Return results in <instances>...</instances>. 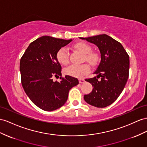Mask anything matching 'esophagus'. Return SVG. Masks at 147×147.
Returning a JSON list of instances; mask_svg holds the SVG:
<instances>
[{
  "label": "esophagus",
  "instance_id": "esophagus-1",
  "mask_svg": "<svg viewBox=\"0 0 147 147\" xmlns=\"http://www.w3.org/2000/svg\"><path fill=\"white\" fill-rule=\"evenodd\" d=\"M79 82H80V83H84L85 82L84 79H80V80H79Z\"/></svg>",
  "mask_w": 147,
  "mask_h": 147
}]
</instances>
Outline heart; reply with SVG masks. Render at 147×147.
<instances>
[{
    "instance_id": "b5f03b06",
    "label": "heart",
    "mask_w": 147,
    "mask_h": 147,
    "mask_svg": "<svg viewBox=\"0 0 147 147\" xmlns=\"http://www.w3.org/2000/svg\"><path fill=\"white\" fill-rule=\"evenodd\" d=\"M75 47L77 50L84 54V60L88 62L90 65H96L98 60V55L96 53L91 51L92 48L89 44L84 42H80L76 44ZM56 58L60 64L63 65H66L69 61V53L66 47L60 48L56 53ZM89 71V66L86 64H83L80 65H71L66 67L64 72L66 74L71 76L81 78L88 73Z\"/></svg>"
}]
</instances>
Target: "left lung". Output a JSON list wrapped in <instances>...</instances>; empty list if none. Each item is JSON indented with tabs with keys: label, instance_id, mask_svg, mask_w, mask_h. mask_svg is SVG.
<instances>
[{
	"label": "left lung",
	"instance_id": "1",
	"mask_svg": "<svg viewBox=\"0 0 147 147\" xmlns=\"http://www.w3.org/2000/svg\"><path fill=\"white\" fill-rule=\"evenodd\" d=\"M94 43L99 49L100 61L94 74L97 78L86 79L93 89L84 95L88 104L103 108L118 98L126 84L129 72V56L121 43L106 34L81 38ZM100 77V80H97Z\"/></svg>",
	"mask_w": 147,
	"mask_h": 147
}]
</instances>
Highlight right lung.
<instances>
[{"mask_svg":"<svg viewBox=\"0 0 147 147\" xmlns=\"http://www.w3.org/2000/svg\"><path fill=\"white\" fill-rule=\"evenodd\" d=\"M73 40L43 36L29 45L20 59L22 84L33 103L45 111H53L65 104L69 90L79 84L77 78H61V66L56 58L60 48ZM60 76L59 82L54 77Z\"/></svg>","mask_w":147,"mask_h":147,"instance_id":"right-lung-1","label":"right lung"}]
</instances>
